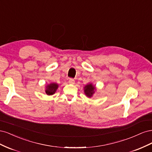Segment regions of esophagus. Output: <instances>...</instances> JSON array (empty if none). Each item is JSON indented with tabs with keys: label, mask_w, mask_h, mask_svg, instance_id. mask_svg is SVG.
Masks as SVG:
<instances>
[{
	"label": "esophagus",
	"mask_w": 152,
	"mask_h": 152,
	"mask_svg": "<svg viewBox=\"0 0 152 152\" xmlns=\"http://www.w3.org/2000/svg\"><path fill=\"white\" fill-rule=\"evenodd\" d=\"M68 82L70 84H75V80H74V79H69Z\"/></svg>",
	"instance_id": "34e87169"
}]
</instances>
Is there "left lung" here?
Wrapping results in <instances>:
<instances>
[{
	"label": "left lung",
	"mask_w": 152,
	"mask_h": 152,
	"mask_svg": "<svg viewBox=\"0 0 152 152\" xmlns=\"http://www.w3.org/2000/svg\"><path fill=\"white\" fill-rule=\"evenodd\" d=\"M96 87L92 84H89L84 87V93L87 97L91 98L95 93Z\"/></svg>",
	"instance_id": "8db88e82"
}]
</instances>
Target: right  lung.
I'll return each mask as SVG.
<instances>
[{"instance_id":"add662e5","label":"right lung","mask_w":152,"mask_h":152,"mask_svg":"<svg viewBox=\"0 0 152 152\" xmlns=\"http://www.w3.org/2000/svg\"><path fill=\"white\" fill-rule=\"evenodd\" d=\"M58 88V84L56 83H50V84L46 86V89H45V93L48 95H53L55 93L57 89Z\"/></svg>"}]
</instances>
